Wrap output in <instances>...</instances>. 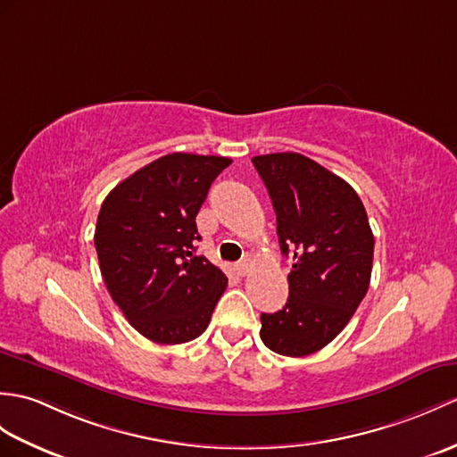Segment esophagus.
<instances>
[{
	"mask_svg": "<svg viewBox=\"0 0 457 457\" xmlns=\"http://www.w3.org/2000/svg\"><path fill=\"white\" fill-rule=\"evenodd\" d=\"M249 270H251V259L249 257H245V259L237 262V272L241 274V277H245Z\"/></svg>",
	"mask_w": 457,
	"mask_h": 457,
	"instance_id": "34e87169",
	"label": "esophagus"
}]
</instances>
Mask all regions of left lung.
<instances>
[{
    "instance_id": "obj_1",
    "label": "left lung",
    "mask_w": 457,
    "mask_h": 457,
    "mask_svg": "<svg viewBox=\"0 0 457 457\" xmlns=\"http://www.w3.org/2000/svg\"><path fill=\"white\" fill-rule=\"evenodd\" d=\"M277 212L282 253L292 254L288 302L261 315V338L282 356H307L343 331L372 277L374 233L346 180L302 154L253 157Z\"/></svg>"
}]
</instances>
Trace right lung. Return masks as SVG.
<instances>
[{"instance_id": "right-lung-1", "label": "right lung", "mask_w": 457, "mask_h": 457, "mask_svg": "<svg viewBox=\"0 0 457 457\" xmlns=\"http://www.w3.org/2000/svg\"><path fill=\"white\" fill-rule=\"evenodd\" d=\"M229 163L169 154L124 179L101 206L95 249L103 280L129 323L157 345L203 335L228 286L224 272L195 254V220Z\"/></svg>"}]
</instances>
